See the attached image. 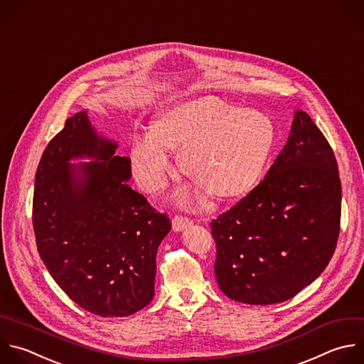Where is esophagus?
Returning <instances> with one entry per match:
<instances>
[{
	"instance_id": "esophagus-1",
	"label": "esophagus",
	"mask_w": 364,
	"mask_h": 364,
	"mask_svg": "<svg viewBox=\"0 0 364 364\" xmlns=\"http://www.w3.org/2000/svg\"><path fill=\"white\" fill-rule=\"evenodd\" d=\"M191 220L184 217V215H174L173 220H171V224H173V230L174 231H183L186 230L188 225H191Z\"/></svg>"
}]
</instances>
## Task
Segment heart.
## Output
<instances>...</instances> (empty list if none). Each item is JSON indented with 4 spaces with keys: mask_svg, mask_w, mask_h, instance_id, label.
<instances>
[{
    "mask_svg": "<svg viewBox=\"0 0 364 364\" xmlns=\"http://www.w3.org/2000/svg\"><path fill=\"white\" fill-rule=\"evenodd\" d=\"M272 118L213 95L176 102L161 109L150 134L130 146L134 180L149 194L161 193L173 176L166 153H177L180 171L215 200L249 193L260 180L276 147Z\"/></svg>",
    "mask_w": 364,
    "mask_h": 364,
    "instance_id": "1",
    "label": "heart"
}]
</instances>
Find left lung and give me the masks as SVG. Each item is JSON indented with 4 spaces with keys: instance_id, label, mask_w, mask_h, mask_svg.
<instances>
[{
    "instance_id": "left-lung-1",
    "label": "left lung",
    "mask_w": 364,
    "mask_h": 364,
    "mask_svg": "<svg viewBox=\"0 0 364 364\" xmlns=\"http://www.w3.org/2000/svg\"><path fill=\"white\" fill-rule=\"evenodd\" d=\"M341 186L334 153L301 109L264 180L210 224L220 290L246 304L294 297L327 267L338 238Z\"/></svg>"
}]
</instances>
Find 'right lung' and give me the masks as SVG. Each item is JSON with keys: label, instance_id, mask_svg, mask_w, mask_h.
<instances>
[{"label": "right lung", "instance_id": "1", "mask_svg": "<svg viewBox=\"0 0 364 364\" xmlns=\"http://www.w3.org/2000/svg\"><path fill=\"white\" fill-rule=\"evenodd\" d=\"M91 126L87 109L65 121L36 173L33 225L41 260L81 309L124 317L154 296L156 255L171 228L129 186V157ZM91 162L73 165L75 159Z\"/></svg>", "mask_w": 364, "mask_h": 364}]
</instances>
